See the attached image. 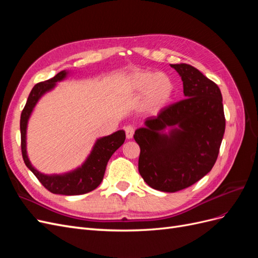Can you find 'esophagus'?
<instances>
[{"label":"esophagus","instance_id":"esophagus-1","mask_svg":"<svg viewBox=\"0 0 258 258\" xmlns=\"http://www.w3.org/2000/svg\"><path fill=\"white\" fill-rule=\"evenodd\" d=\"M124 132H126L127 139H132L135 135V128L132 126H127L126 128H124Z\"/></svg>","mask_w":258,"mask_h":258}]
</instances>
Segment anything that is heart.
I'll list each match as a JSON object with an SVG mask.
<instances>
[{
  "label": "heart",
  "instance_id": "obj_1",
  "mask_svg": "<svg viewBox=\"0 0 258 258\" xmlns=\"http://www.w3.org/2000/svg\"><path fill=\"white\" fill-rule=\"evenodd\" d=\"M129 90L137 96L145 93L144 105L151 113H158L173 97L174 85L167 74L138 70L128 76Z\"/></svg>",
  "mask_w": 258,
  "mask_h": 258
}]
</instances>
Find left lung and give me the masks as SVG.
<instances>
[{"mask_svg":"<svg viewBox=\"0 0 258 258\" xmlns=\"http://www.w3.org/2000/svg\"><path fill=\"white\" fill-rule=\"evenodd\" d=\"M171 67L181 76L185 99L148 117L134 136L141 150L140 174L152 188L166 192L187 188L210 172L226 123L218 86L189 64Z\"/></svg>","mask_w":258,"mask_h":258,"instance_id":"left-lung-1","label":"left lung"}]
</instances>
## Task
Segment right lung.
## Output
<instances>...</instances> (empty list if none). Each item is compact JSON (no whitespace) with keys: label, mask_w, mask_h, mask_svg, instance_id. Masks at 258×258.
Segmentation results:
<instances>
[{"label":"right lung","mask_w":258,"mask_h":258,"mask_svg":"<svg viewBox=\"0 0 258 258\" xmlns=\"http://www.w3.org/2000/svg\"><path fill=\"white\" fill-rule=\"evenodd\" d=\"M67 74V71H61L56 76H53L52 79L36 84L32 90H31L20 117L21 153L26 166L32 171V173L37 177L38 181L42 183L46 189H48L52 194L73 196V195H83L89 192L96 189L101 184L104 176L107 161L110 160L111 156L115 153L117 148H119L123 144L126 135H124L123 130H118L111 136L98 139L90 155L83 163L82 167L71 171V172L64 174L47 175L41 173L40 171H37L31 165L27 155L26 143L27 124L30 115L32 113L37 101L40 100L44 93L51 90L56 86L57 82L64 80Z\"/></svg>","instance_id":"obj_1"}]
</instances>
